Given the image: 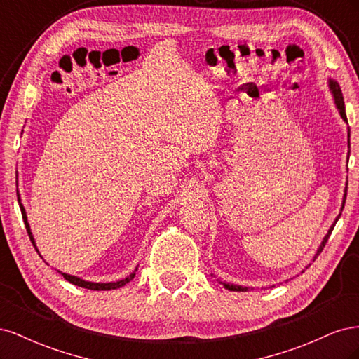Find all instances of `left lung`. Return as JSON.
<instances>
[{"label":"left lung","instance_id":"1","mask_svg":"<svg viewBox=\"0 0 359 359\" xmlns=\"http://www.w3.org/2000/svg\"><path fill=\"white\" fill-rule=\"evenodd\" d=\"M330 90H331V93H332V95H334V100H335V106H337V109H339V112H340V115H341V118L344 119V121L347 123V116H346V111H344V100H343V94H341V90H340V85L337 83L335 81H332V79H330ZM347 145H349V148H351V132L347 133ZM347 186V184H346ZM346 194H347V187L344 189V196H343V205H341V211H343V208H344V202H346ZM340 215L341 214H339V217H337L335 219V222L332 223V226L330 227V231H328V233L325 235V238H323V241H322V244H320V247H319V250H318V255L322 252L323 250V247H325V244H327V241H328V238H330V235H331V232H332V229H334V226H335V223H337V220L340 219ZM318 255L314 256V259L318 257ZM223 286L226 287V289H229V290H235V292H244V290H247V287H243V286H235V285H227V283H223Z\"/></svg>","mask_w":359,"mask_h":359}]
</instances>
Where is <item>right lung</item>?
<instances>
[{
    "label": "right lung",
    "mask_w": 359,
    "mask_h": 359,
    "mask_svg": "<svg viewBox=\"0 0 359 359\" xmlns=\"http://www.w3.org/2000/svg\"><path fill=\"white\" fill-rule=\"evenodd\" d=\"M18 201H19L20 212H22V219H24V223H25V227H27L28 236H29V240H31L32 245H34L36 252L39 253V250H37L36 243H34V238H32V233H31V229H29L28 220H27V212H25V208L22 206V203H20L19 193H18ZM39 255H40V253H39ZM135 271H137V269H135ZM58 273H61V271H58ZM61 274H62V277H64V278H66V280L69 281V283H72V285H74V286H79V287L91 289V290H111V289H118V287H121V286L127 285L128 281H130V280H133V277H135V273H132V274H130L128 277H126V278H123V280H118V281H112V283H93V281H85V280H82V278H79V277L69 276V274H66V273H61Z\"/></svg>",
    "instance_id": "add662e5"
}]
</instances>
